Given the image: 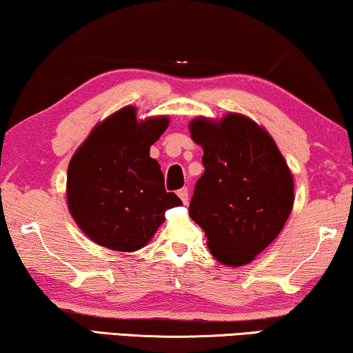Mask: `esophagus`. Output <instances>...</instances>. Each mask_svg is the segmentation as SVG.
I'll return each instance as SVG.
<instances>
[{"label":"esophagus","mask_w":353,"mask_h":353,"mask_svg":"<svg viewBox=\"0 0 353 353\" xmlns=\"http://www.w3.org/2000/svg\"><path fill=\"white\" fill-rule=\"evenodd\" d=\"M177 195L181 196V200H182L183 205H187V203H188V190H187V188L185 187L181 188V190L177 192Z\"/></svg>","instance_id":"34e87169"}]
</instances>
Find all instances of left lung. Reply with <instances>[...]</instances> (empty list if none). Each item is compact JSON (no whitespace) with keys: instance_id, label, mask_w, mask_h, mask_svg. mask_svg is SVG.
Masks as SVG:
<instances>
[{"instance_id":"obj_1","label":"left lung","mask_w":353,"mask_h":353,"mask_svg":"<svg viewBox=\"0 0 353 353\" xmlns=\"http://www.w3.org/2000/svg\"><path fill=\"white\" fill-rule=\"evenodd\" d=\"M190 132L203 147L205 172L188 214L205 230L217 261L245 265L275 240L291 214L290 168L274 139L243 115L228 113L219 123L196 118Z\"/></svg>"}]
</instances>
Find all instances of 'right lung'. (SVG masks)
<instances>
[{
  "label": "right lung",
  "instance_id": "1",
  "mask_svg": "<svg viewBox=\"0 0 353 353\" xmlns=\"http://www.w3.org/2000/svg\"><path fill=\"white\" fill-rule=\"evenodd\" d=\"M168 125V117L137 121L136 108L125 107L94 128L73 155L68 210L97 245L141 250L165 221V211L182 205L166 192L161 168L150 157V145Z\"/></svg>",
  "mask_w": 353,
  "mask_h": 353
}]
</instances>
